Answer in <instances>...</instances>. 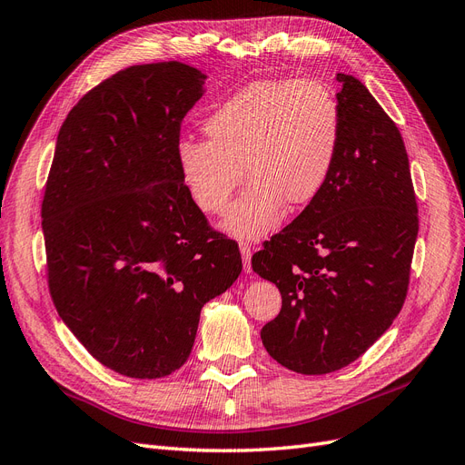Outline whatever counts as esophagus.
Segmentation results:
<instances>
[{"label":"esophagus","mask_w":465,"mask_h":465,"mask_svg":"<svg viewBox=\"0 0 465 465\" xmlns=\"http://www.w3.org/2000/svg\"><path fill=\"white\" fill-rule=\"evenodd\" d=\"M239 251H242V256H243V266H245V272H251V245L249 243H239Z\"/></svg>","instance_id":"obj_1"}]
</instances>
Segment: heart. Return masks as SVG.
<instances>
[{
  "instance_id": "heart-1",
  "label": "heart",
  "mask_w": 465,
  "mask_h": 465,
  "mask_svg": "<svg viewBox=\"0 0 465 465\" xmlns=\"http://www.w3.org/2000/svg\"><path fill=\"white\" fill-rule=\"evenodd\" d=\"M209 140L176 147L189 197L206 214H223L237 187L251 182L223 222L239 239H259L285 209L302 211L330 183L342 143V111L316 80H261L220 103L204 120Z\"/></svg>"
}]
</instances>
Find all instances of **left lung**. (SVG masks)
Listing matches in <instances>:
<instances>
[{
  "label": "left lung",
  "instance_id": "8db88e82",
  "mask_svg": "<svg viewBox=\"0 0 465 465\" xmlns=\"http://www.w3.org/2000/svg\"><path fill=\"white\" fill-rule=\"evenodd\" d=\"M337 80L342 143L333 176L251 261L282 293L262 345L304 375L349 366L391 328L408 293L420 228L397 124L358 78Z\"/></svg>",
  "mask_w": 465,
  "mask_h": 465
}]
</instances>
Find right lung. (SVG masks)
Masks as SVG:
<instances>
[{
  "label": "right lung",
  "instance_id": "right-lung-1",
  "mask_svg": "<svg viewBox=\"0 0 465 465\" xmlns=\"http://www.w3.org/2000/svg\"><path fill=\"white\" fill-rule=\"evenodd\" d=\"M204 74L134 64L66 114L42 201L47 285L61 320L113 371L183 366L201 308L242 273L233 239L189 197L176 147Z\"/></svg>",
  "mask_w": 465,
  "mask_h": 465
}]
</instances>
